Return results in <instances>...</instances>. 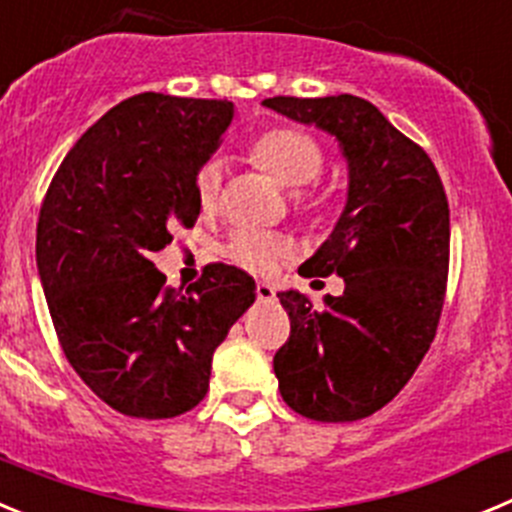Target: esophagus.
Here are the masks:
<instances>
[{
  "label": "esophagus",
  "mask_w": 512,
  "mask_h": 512,
  "mask_svg": "<svg viewBox=\"0 0 512 512\" xmlns=\"http://www.w3.org/2000/svg\"><path fill=\"white\" fill-rule=\"evenodd\" d=\"M274 287H271V284H266V281H259V284H256V297L261 299V302H269V299H274Z\"/></svg>",
  "instance_id": "esophagus-1"
}]
</instances>
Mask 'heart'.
Segmentation results:
<instances>
[{"label": "heart", "instance_id": "1", "mask_svg": "<svg viewBox=\"0 0 512 512\" xmlns=\"http://www.w3.org/2000/svg\"><path fill=\"white\" fill-rule=\"evenodd\" d=\"M248 157L261 170L269 172L279 185L289 187L297 198V208L304 215L322 218L327 203L322 195L307 190L325 170V147L320 139L309 131L297 126H274L264 131L261 137L253 139ZM220 187H223V167L220 162H205L195 175V198L198 210L203 215H213L220 203ZM225 259L236 264L238 269L251 271V274H266L274 269V264L292 253V241L284 236L264 231H251V228H238L231 233L223 248Z\"/></svg>", "mask_w": 512, "mask_h": 512}]
</instances>
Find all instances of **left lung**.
Returning a JSON list of instances; mask_svg holds the SVG:
<instances>
[{
	"label": "left lung",
	"instance_id": "1",
	"mask_svg": "<svg viewBox=\"0 0 512 512\" xmlns=\"http://www.w3.org/2000/svg\"><path fill=\"white\" fill-rule=\"evenodd\" d=\"M264 106L340 139L348 205L302 276L337 274L340 297L314 309L281 292L292 330L276 350L281 398L312 421L342 424L398 396L437 335L449 274V203L429 154L365 98H264Z\"/></svg>",
	"mask_w": 512,
	"mask_h": 512
}]
</instances>
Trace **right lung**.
Wrapping results in <instances>:
<instances>
[{"label":"right lung","mask_w":512,"mask_h":512,"mask_svg":"<svg viewBox=\"0 0 512 512\" xmlns=\"http://www.w3.org/2000/svg\"><path fill=\"white\" fill-rule=\"evenodd\" d=\"M233 103L139 93L65 154L37 218V269L65 358L124 416L172 419L208 393L210 363L256 299L243 269L208 264L167 287L152 253L198 218L195 175Z\"/></svg>","instance_id":"right-lung-1"}]
</instances>
